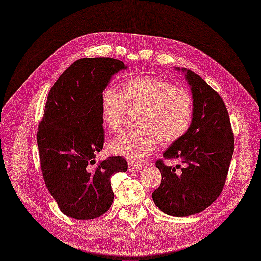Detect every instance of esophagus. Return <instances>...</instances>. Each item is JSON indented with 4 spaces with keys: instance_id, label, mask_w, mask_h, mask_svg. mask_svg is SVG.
I'll return each instance as SVG.
<instances>
[{
    "instance_id": "1",
    "label": "esophagus",
    "mask_w": 261,
    "mask_h": 261,
    "mask_svg": "<svg viewBox=\"0 0 261 261\" xmlns=\"http://www.w3.org/2000/svg\"><path fill=\"white\" fill-rule=\"evenodd\" d=\"M142 168H143V166L138 165V163H136V162H130L129 163V171L130 172H138V171L142 170Z\"/></svg>"
}]
</instances>
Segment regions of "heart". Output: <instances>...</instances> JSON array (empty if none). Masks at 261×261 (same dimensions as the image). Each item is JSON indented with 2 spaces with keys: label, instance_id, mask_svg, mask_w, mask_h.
<instances>
[{
  "label": "heart",
  "instance_id": "obj_1",
  "mask_svg": "<svg viewBox=\"0 0 261 261\" xmlns=\"http://www.w3.org/2000/svg\"><path fill=\"white\" fill-rule=\"evenodd\" d=\"M125 106L139 109L138 128L110 142V149L132 160H143L160 143L171 145L184 137L194 116L191 93L152 75H139L120 85V93L112 87L101 92V117L112 132L123 129Z\"/></svg>",
  "mask_w": 261,
  "mask_h": 261
}]
</instances>
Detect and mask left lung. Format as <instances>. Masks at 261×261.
<instances>
[{
    "label": "left lung",
    "mask_w": 261,
    "mask_h": 261,
    "mask_svg": "<svg viewBox=\"0 0 261 261\" xmlns=\"http://www.w3.org/2000/svg\"><path fill=\"white\" fill-rule=\"evenodd\" d=\"M181 71L191 87L194 116L184 137L172 144L163 158L178 159L182 166L172 168L158 159L156 167L162 178L152 192L157 207L177 217L200 213L218 198L234 150L233 131L223 99L198 74Z\"/></svg>",
    "instance_id": "left-lung-1"
}]
</instances>
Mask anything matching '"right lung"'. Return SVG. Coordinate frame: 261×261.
<instances>
[{"mask_svg": "<svg viewBox=\"0 0 261 261\" xmlns=\"http://www.w3.org/2000/svg\"><path fill=\"white\" fill-rule=\"evenodd\" d=\"M123 69L114 58H83L48 93L36 140L46 187L66 216L85 220L103 215L114 200L111 177L128 170L120 156L99 163L94 159L104 144L101 92Z\"/></svg>", "mask_w": 261, "mask_h": 261, "instance_id": "add662e5", "label": "right lung"}]
</instances>
